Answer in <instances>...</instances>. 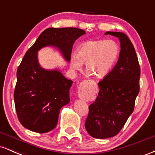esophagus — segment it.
Wrapping results in <instances>:
<instances>
[{"label": "esophagus", "mask_w": 155, "mask_h": 155, "mask_svg": "<svg viewBox=\"0 0 155 155\" xmlns=\"http://www.w3.org/2000/svg\"><path fill=\"white\" fill-rule=\"evenodd\" d=\"M79 97H80V98H84V95L82 93H81V94H79Z\"/></svg>", "instance_id": "34e87169"}]
</instances>
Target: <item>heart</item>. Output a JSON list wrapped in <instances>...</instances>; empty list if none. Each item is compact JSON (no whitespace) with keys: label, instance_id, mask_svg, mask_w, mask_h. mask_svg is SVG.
I'll use <instances>...</instances> for the list:
<instances>
[{"label":"heart","instance_id":"obj_1","mask_svg":"<svg viewBox=\"0 0 155 155\" xmlns=\"http://www.w3.org/2000/svg\"><path fill=\"white\" fill-rule=\"evenodd\" d=\"M120 54V47L113 40L90 41L81 44L76 56L71 59V67L76 71L85 63L88 74L96 77L106 76L115 65Z\"/></svg>","mask_w":155,"mask_h":155}]
</instances>
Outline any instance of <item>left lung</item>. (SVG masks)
<instances>
[{"label":"left lung","instance_id":"obj_1","mask_svg":"<svg viewBox=\"0 0 155 155\" xmlns=\"http://www.w3.org/2000/svg\"><path fill=\"white\" fill-rule=\"evenodd\" d=\"M120 39L121 50L115 67L98 83V95L89 106L85 128L96 138L115 136L134 110L140 89V70L135 48L127 35L106 32Z\"/></svg>","mask_w":155,"mask_h":155}]
</instances>
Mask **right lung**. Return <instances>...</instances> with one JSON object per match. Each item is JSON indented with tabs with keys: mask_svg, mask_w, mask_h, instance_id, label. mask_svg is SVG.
Here are the masks:
<instances>
[{
	"mask_svg": "<svg viewBox=\"0 0 155 155\" xmlns=\"http://www.w3.org/2000/svg\"><path fill=\"white\" fill-rule=\"evenodd\" d=\"M85 33L76 28H47L27 51L17 68L14 93L16 111L23 127L39 133L49 132L58 124L61 108L70 102L73 81L59 70L41 67L38 51L48 46L56 47L69 62L74 42Z\"/></svg>",
	"mask_w": 155,
	"mask_h": 155,
	"instance_id": "right-lung-1",
	"label": "right lung"
}]
</instances>
